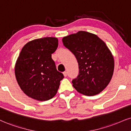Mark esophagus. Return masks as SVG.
Instances as JSON below:
<instances>
[{
	"instance_id": "esophagus-1",
	"label": "esophagus",
	"mask_w": 131,
	"mask_h": 131,
	"mask_svg": "<svg viewBox=\"0 0 131 131\" xmlns=\"http://www.w3.org/2000/svg\"><path fill=\"white\" fill-rule=\"evenodd\" d=\"M63 74H64V77H67V72H66V71H65V72H63Z\"/></svg>"
}]
</instances>
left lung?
<instances>
[{
  "label": "left lung",
  "instance_id": "left-lung-1",
  "mask_svg": "<svg viewBox=\"0 0 131 131\" xmlns=\"http://www.w3.org/2000/svg\"><path fill=\"white\" fill-rule=\"evenodd\" d=\"M62 42L78 62L79 74L72 80L74 88L87 96L103 91L114 70V58L106 43L96 35L84 31L64 37Z\"/></svg>",
  "mask_w": 131,
  "mask_h": 131
}]
</instances>
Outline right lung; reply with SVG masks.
Instances as JSON below:
<instances>
[{
    "instance_id": "obj_1",
    "label": "right lung",
    "mask_w": 131,
    "mask_h": 131,
    "mask_svg": "<svg viewBox=\"0 0 131 131\" xmlns=\"http://www.w3.org/2000/svg\"><path fill=\"white\" fill-rule=\"evenodd\" d=\"M58 46L56 38L35 39L24 46L15 66V75L21 89L29 97L39 101L52 98L64 78L58 72L51 54Z\"/></svg>"
}]
</instances>
